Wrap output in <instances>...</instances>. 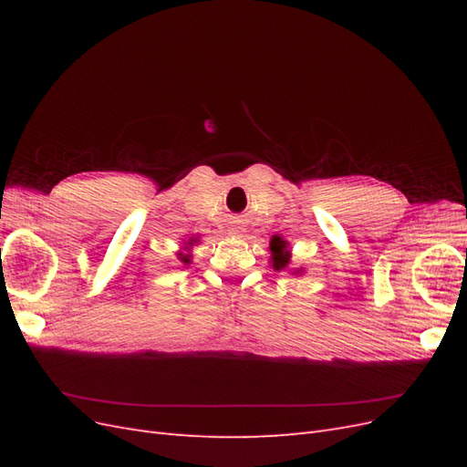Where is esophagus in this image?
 I'll return each mask as SVG.
<instances>
[{
	"label": "esophagus",
	"mask_w": 467,
	"mask_h": 467,
	"mask_svg": "<svg viewBox=\"0 0 467 467\" xmlns=\"http://www.w3.org/2000/svg\"><path fill=\"white\" fill-rule=\"evenodd\" d=\"M230 234H234V235H239V234H244V228L239 223H234L232 228H230Z\"/></svg>",
	"instance_id": "34e87169"
}]
</instances>
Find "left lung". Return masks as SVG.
Returning a JSON list of instances; mask_svg holds the SVG:
<instances>
[{
  "label": "left lung",
  "instance_id": "obj_1",
  "mask_svg": "<svg viewBox=\"0 0 467 467\" xmlns=\"http://www.w3.org/2000/svg\"><path fill=\"white\" fill-rule=\"evenodd\" d=\"M268 249H271V266L275 271H290L292 276H302L304 275V266H292V251L290 244L286 242L282 235H273L271 244H268Z\"/></svg>",
  "mask_w": 467,
  "mask_h": 467
}]
</instances>
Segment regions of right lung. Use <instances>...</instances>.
Returning <instances> with one entry per match:
<instances>
[{
  "label": "right lung",
  "mask_w": 467,
  "mask_h": 467,
  "mask_svg": "<svg viewBox=\"0 0 467 467\" xmlns=\"http://www.w3.org/2000/svg\"><path fill=\"white\" fill-rule=\"evenodd\" d=\"M201 239H199V235H191L187 242H185V245H182V249L177 253V259L181 261V263H185V265H191L192 263V245H196L199 244Z\"/></svg>",
  "instance_id": "obj_1"
}]
</instances>
